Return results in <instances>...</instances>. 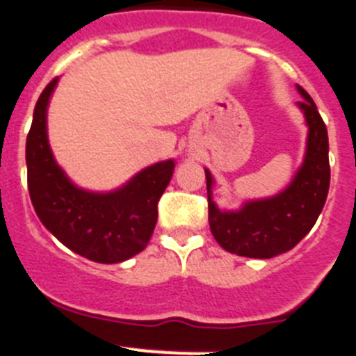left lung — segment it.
Returning <instances> with one entry per match:
<instances>
[{"mask_svg":"<svg viewBox=\"0 0 356 356\" xmlns=\"http://www.w3.org/2000/svg\"><path fill=\"white\" fill-rule=\"evenodd\" d=\"M302 101L296 102L309 127L305 154L289 184L277 195L248 198L238 209H223L214 202L213 174L207 168L209 227L214 239L230 254L271 259L298 245L314 227L328 197V133L316 102L296 85Z\"/></svg>","mask_w":356,"mask_h":356,"instance_id":"obj_1","label":"left lung"}]
</instances>
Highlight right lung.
<instances>
[{
	"label": "right lung",
	"instance_id": "add662e5",
	"mask_svg": "<svg viewBox=\"0 0 356 356\" xmlns=\"http://www.w3.org/2000/svg\"><path fill=\"white\" fill-rule=\"evenodd\" d=\"M58 78L38 97L26 138L28 190L38 220L60 243L101 264L140 254L158 222V202L174 175L175 161L145 166L115 190L76 184L54 158L47 136V108Z\"/></svg>",
	"mask_w": 356,
	"mask_h": 356
}]
</instances>
